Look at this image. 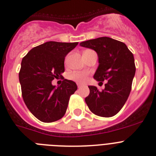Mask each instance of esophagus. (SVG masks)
<instances>
[{"label":"esophagus","mask_w":156,"mask_h":156,"mask_svg":"<svg viewBox=\"0 0 156 156\" xmlns=\"http://www.w3.org/2000/svg\"><path fill=\"white\" fill-rule=\"evenodd\" d=\"M77 85H78V87H80L81 86V84H77Z\"/></svg>","instance_id":"34e87169"}]
</instances>
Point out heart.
<instances>
[{"label": "heart", "mask_w": 156, "mask_h": 156, "mask_svg": "<svg viewBox=\"0 0 156 156\" xmlns=\"http://www.w3.org/2000/svg\"><path fill=\"white\" fill-rule=\"evenodd\" d=\"M69 78L78 83H83L87 80V73L84 72H74L69 75Z\"/></svg>", "instance_id": "b5f03b06"}]
</instances>
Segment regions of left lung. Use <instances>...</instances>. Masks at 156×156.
I'll use <instances>...</instances> for the list:
<instances>
[{
  "instance_id": "1",
  "label": "left lung",
  "mask_w": 156,
  "mask_h": 156,
  "mask_svg": "<svg viewBox=\"0 0 156 156\" xmlns=\"http://www.w3.org/2000/svg\"><path fill=\"white\" fill-rule=\"evenodd\" d=\"M80 46L94 50L98 66L94 78L107 81L102 90L88 86L90 94L85 102L90 111L98 116L110 117L118 113L126 103L136 73L134 57L126 45L112 38L99 37L81 42Z\"/></svg>"
}]
</instances>
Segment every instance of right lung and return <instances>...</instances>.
Wrapping results in <instances>:
<instances>
[{
    "instance_id": "1",
    "label": "right lung",
    "mask_w": 156,
    "mask_h": 156,
    "mask_svg": "<svg viewBox=\"0 0 156 156\" xmlns=\"http://www.w3.org/2000/svg\"><path fill=\"white\" fill-rule=\"evenodd\" d=\"M78 43L49 41L32 49L21 62L19 81L25 104L38 120L51 123L66 113L69 98L77 90L76 83L64 79L52 85L65 72V58Z\"/></svg>"
}]
</instances>
